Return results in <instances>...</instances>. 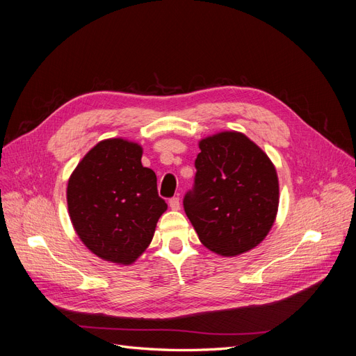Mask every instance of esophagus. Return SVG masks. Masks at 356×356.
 I'll use <instances>...</instances> for the list:
<instances>
[{
    "instance_id": "esophagus-1",
    "label": "esophagus",
    "mask_w": 356,
    "mask_h": 356,
    "mask_svg": "<svg viewBox=\"0 0 356 356\" xmlns=\"http://www.w3.org/2000/svg\"><path fill=\"white\" fill-rule=\"evenodd\" d=\"M169 207H170V209L178 211V209H179V207H181V203H179V197H178V196L170 197V199H169Z\"/></svg>"
}]
</instances>
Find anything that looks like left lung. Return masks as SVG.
<instances>
[{"label": "left lung", "instance_id": "8db88e82", "mask_svg": "<svg viewBox=\"0 0 356 356\" xmlns=\"http://www.w3.org/2000/svg\"><path fill=\"white\" fill-rule=\"evenodd\" d=\"M193 188L182 200L200 242L221 255L252 250L270 232L279 203L276 169L239 132L202 139Z\"/></svg>", "mask_w": 356, "mask_h": 356}]
</instances>
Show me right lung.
<instances>
[{"label": "right lung", "instance_id": "obj_1", "mask_svg": "<svg viewBox=\"0 0 356 356\" xmlns=\"http://www.w3.org/2000/svg\"><path fill=\"white\" fill-rule=\"evenodd\" d=\"M143 148L106 139L83 157L68 181V211L75 232L102 260L131 264L152 242L168 209L157 178L141 163Z\"/></svg>", "mask_w": 356, "mask_h": 356}]
</instances>
